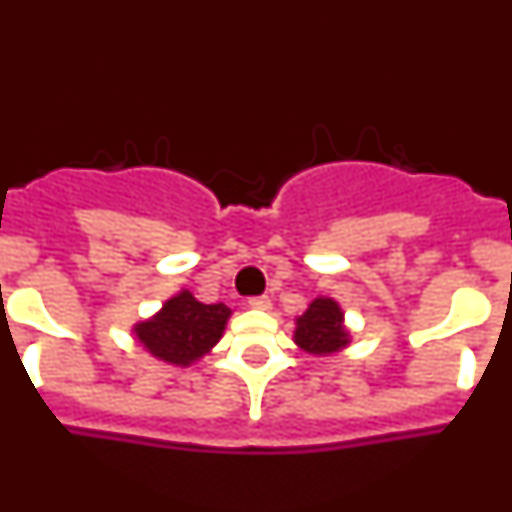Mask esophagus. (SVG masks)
Returning a JSON list of instances; mask_svg holds the SVG:
<instances>
[{"label": "esophagus", "instance_id": "obj_1", "mask_svg": "<svg viewBox=\"0 0 512 512\" xmlns=\"http://www.w3.org/2000/svg\"><path fill=\"white\" fill-rule=\"evenodd\" d=\"M248 307H253V310H269L271 300H269V297H266V295L251 297V300H248Z\"/></svg>", "mask_w": 512, "mask_h": 512}]
</instances>
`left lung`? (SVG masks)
<instances>
[{
    "label": "left lung",
    "instance_id": "1",
    "mask_svg": "<svg viewBox=\"0 0 512 512\" xmlns=\"http://www.w3.org/2000/svg\"><path fill=\"white\" fill-rule=\"evenodd\" d=\"M348 341H351V336L343 325L341 305L330 297L312 300L310 307L297 318L295 343L307 354H338L341 348L348 346Z\"/></svg>",
    "mask_w": 512,
    "mask_h": 512
}]
</instances>
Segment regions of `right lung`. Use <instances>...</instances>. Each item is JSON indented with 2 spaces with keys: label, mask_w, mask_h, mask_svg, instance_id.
<instances>
[{
  "label": "right lung",
  "mask_w": 512,
  "mask_h": 512,
  "mask_svg": "<svg viewBox=\"0 0 512 512\" xmlns=\"http://www.w3.org/2000/svg\"><path fill=\"white\" fill-rule=\"evenodd\" d=\"M228 318V305H205L189 289H182L179 295L166 300L153 318L135 325L133 333L156 359L189 366L210 354V348L223 336Z\"/></svg>",
  "instance_id": "add662e5"
}]
</instances>
